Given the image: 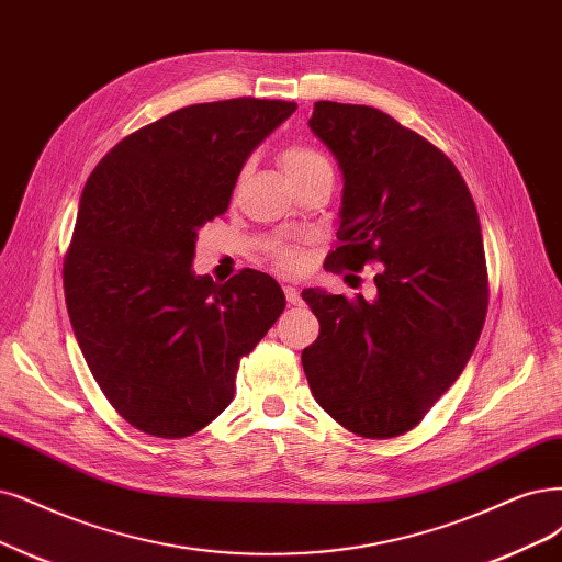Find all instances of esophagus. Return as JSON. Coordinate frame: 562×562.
<instances>
[{"instance_id": "1", "label": "esophagus", "mask_w": 562, "mask_h": 562, "mask_svg": "<svg viewBox=\"0 0 562 562\" xmlns=\"http://www.w3.org/2000/svg\"><path fill=\"white\" fill-rule=\"evenodd\" d=\"M284 296H286V301L292 303V305H299V303H301V292H299V289H296L294 284H286V286H284Z\"/></svg>"}]
</instances>
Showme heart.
Returning a JSON list of instances; mask_svg holds the SVG:
<instances>
[{
	"label": "heart",
	"mask_w": 562,
	"mask_h": 562,
	"mask_svg": "<svg viewBox=\"0 0 562 562\" xmlns=\"http://www.w3.org/2000/svg\"><path fill=\"white\" fill-rule=\"evenodd\" d=\"M280 164H282L284 173L292 180L305 176L307 171H315V169H322V166H328L326 157L319 150L310 148V145H305V143L284 145L280 153ZM270 259L276 261V266L292 270L301 263V252L294 243H278L270 247Z\"/></svg>",
	"instance_id": "obj_1"
}]
</instances>
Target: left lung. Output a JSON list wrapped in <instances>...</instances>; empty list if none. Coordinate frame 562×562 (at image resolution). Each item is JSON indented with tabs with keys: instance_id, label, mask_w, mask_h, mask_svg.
<instances>
[{
	"instance_id": "8db88e82",
	"label": "left lung",
	"mask_w": 562,
	"mask_h": 562,
	"mask_svg": "<svg viewBox=\"0 0 562 562\" xmlns=\"http://www.w3.org/2000/svg\"><path fill=\"white\" fill-rule=\"evenodd\" d=\"M310 130L345 178L334 273L380 263L366 301L303 289L319 319L301 361L315 401L370 440L417 426L459 380L484 328L480 215L453 161L391 115L317 101Z\"/></svg>"
}]
</instances>
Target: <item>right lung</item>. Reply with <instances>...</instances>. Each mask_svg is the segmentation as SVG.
I'll return each mask as SVG.
<instances>
[{
  "label": "right lung",
  "mask_w": 562,
  "mask_h": 562,
  "mask_svg": "<svg viewBox=\"0 0 562 562\" xmlns=\"http://www.w3.org/2000/svg\"><path fill=\"white\" fill-rule=\"evenodd\" d=\"M294 111L255 97L184 106L124 136L82 190L65 257L69 319L103 396L155 438L217 419L240 359L282 315L270 276L245 268L217 284L192 259L249 153Z\"/></svg>",
  "instance_id": "obj_1"
}]
</instances>
